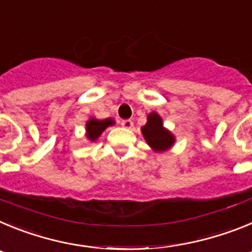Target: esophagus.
Segmentation results:
<instances>
[{
    "mask_svg": "<svg viewBox=\"0 0 252 252\" xmlns=\"http://www.w3.org/2000/svg\"><path fill=\"white\" fill-rule=\"evenodd\" d=\"M121 125L125 128H131L133 126V122L131 120H122Z\"/></svg>",
    "mask_w": 252,
    "mask_h": 252,
    "instance_id": "1",
    "label": "esophagus"
}]
</instances>
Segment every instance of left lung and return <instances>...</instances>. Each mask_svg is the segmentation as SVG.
Wrapping results in <instances>:
<instances>
[{
  "mask_svg": "<svg viewBox=\"0 0 252 252\" xmlns=\"http://www.w3.org/2000/svg\"><path fill=\"white\" fill-rule=\"evenodd\" d=\"M141 131L148 144L154 150L164 151L170 148L174 142V136L162 127L161 117L157 113L149 115L148 122Z\"/></svg>",
  "mask_w": 252,
  "mask_h": 252,
  "instance_id": "left-lung-1",
  "label": "left lung"
}]
</instances>
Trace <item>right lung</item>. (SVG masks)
<instances>
[{
    "label": "right lung",
    "instance_id": "obj_1",
    "mask_svg": "<svg viewBox=\"0 0 252 252\" xmlns=\"http://www.w3.org/2000/svg\"><path fill=\"white\" fill-rule=\"evenodd\" d=\"M110 125H113V120L107 119V120H95L92 119L87 122V137L92 141H94L97 137L103 132L106 127H108Z\"/></svg>",
    "mask_w": 252,
    "mask_h": 252
}]
</instances>
